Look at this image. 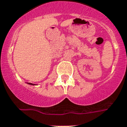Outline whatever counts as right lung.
Instances as JSON below:
<instances>
[{
	"label": "right lung",
	"mask_w": 127,
	"mask_h": 127,
	"mask_svg": "<svg viewBox=\"0 0 127 127\" xmlns=\"http://www.w3.org/2000/svg\"><path fill=\"white\" fill-rule=\"evenodd\" d=\"M30 84H32V83H30Z\"/></svg>",
	"instance_id": "add662e5"
}]
</instances>
